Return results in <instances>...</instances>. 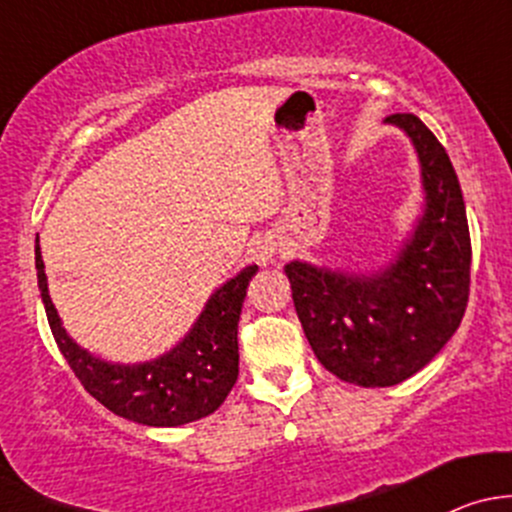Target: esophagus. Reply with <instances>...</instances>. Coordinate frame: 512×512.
I'll use <instances>...</instances> for the list:
<instances>
[{"instance_id":"esophagus-1","label":"esophagus","mask_w":512,"mask_h":512,"mask_svg":"<svg viewBox=\"0 0 512 512\" xmlns=\"http://www.w3.org/2000/svg\"><path fill=\"white\" fill-rule=\"evenodd\" d=\"M277 250H280V237H277L275 232H265V235L257 237V240L252 242V255H255V260L262 262V265L275 260Z\"/></svg>"}]
</instances>
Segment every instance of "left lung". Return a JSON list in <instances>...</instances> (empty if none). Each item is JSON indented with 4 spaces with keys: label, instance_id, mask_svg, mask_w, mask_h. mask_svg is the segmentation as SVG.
I'll return each mask as SVG.
<instances>
[{
    "label": "left lung",
    "instance_id": "8db88e82",
    "mask_svg": "<svg viewBox=\"0 0 512 512\" xmlns=\"http://www.w3.org/2000/svg\"><path fill=\"white\" fill-rule=\"evenodd\" d=\"M386 123L414 143L426 195L396 260L371 275L285 265L314 356L356 386H394L421 371L456 334L471 292L466 203L446 148L414 113H394Z\"/></svg>",
    "mask_w": 512,
    "mask_h": 512
}]
</instances>
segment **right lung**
I'll list each match as a JSON object with an SVG mask.
<instances>
[{"mask_svg": "<svg viewBox=\"0 0 512 512\" xmlns=\"http://www.w3.org/2000/svg\"><path fill=\"white\" fill-rule=\"evenodd\" d=\"M36 280L51 334L84 389L128 421L143 426H183L210 416L227 399L237 381V322L247 285L257 265L245 267L210 294L193 329L170 352L143 364H111L86 352L61 327L46 285L41 247L36 245Z\"/></svg>", "mask_w": 512, "mask_h": 512, "instance_id": "add662e5", "label": "right lung"}]
</instances>
